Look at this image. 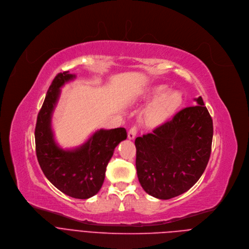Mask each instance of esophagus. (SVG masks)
I'll return each instance as SVG.
<instances>
[{"mask_svg": "<svg viewBox=\"0 0 249 249\" xmlns=\"http://www.w3.org/2000/svg\"><path fill=\"white\" fill-rule=\"evenodd\" d=\"M137 132H138L137 126H132V127L129 129V132H128V138H129L130 140H133L135 137H136Z\"/></svg>", "mask_w": 249, "mask_h": 249, "instance_id": "34e87169", "label": "esophagus"}]
</instances>
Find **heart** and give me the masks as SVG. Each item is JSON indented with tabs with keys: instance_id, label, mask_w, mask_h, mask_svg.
Instances as JSON below:
<instances>
[{
	"instance_id": "obj_1",
	"label": "heart",
	"mask_w": 249,
	"mask_h": 249,
	"mask_svg": "<svg viewBox=\"0 0 249 249\" xmlns=\"http://www.w3.org/2000/svg\"><path fill=\"white\" fill-rule=\"evenodd\" d=\"M164 85H158L152 88L150 95L154 100L142 112V121L150 127H156L167 121L182 103L179 92L165 91Z\"/></svg>"
}]
</instances>
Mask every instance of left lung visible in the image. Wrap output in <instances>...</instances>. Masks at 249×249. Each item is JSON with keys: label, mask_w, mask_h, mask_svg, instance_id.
Masks as SVG:
<instances>
[{"label": "left lung", "mask_w": 249, "mask_h": 249, "mask_svg": "<svg viewBox=\"0 0 249 249\" xmlns=\"http://www.w3.org/2000/svg\"><path fill=\"white\" fill-rule=\"evenodd\" d=\"M152 133L135 140L136 169L144 191L169 199L189 191L209 163L213 119L201 97Z\"/></svg>", "instance_id": "obj_1"}]
</instances>
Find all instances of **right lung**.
I'll use <instances>...</instances> for the list:
<instances>
[{
	"label": "right lung",
	"mask_w": 249,
	"mask_h": 249,
	"mask_svg": "<svg viewBox=\"0 0 249 249\" xmlns=\"http://www.w3.org/2000/svg\"><path fill=\"white\" fill-rule=\"evenodd\" d=\"M67 71L53 78L37 114L35 129L38 164L50 182L63 194L85 199L101 189L107 165L115 147L127 138L125 128L97 131L82 147L74 151L59 149L51 128V117L59 87L72 79Z\"/></svg>",
	"instance_id": "obj_1"
}]
</instances>
